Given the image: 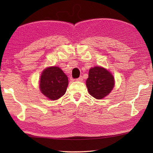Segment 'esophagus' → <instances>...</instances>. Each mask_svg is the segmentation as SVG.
<instances>
[{"instance_id":"34e87169","label":"esophagus","mask_w":153,"mask_h":153,"mask_svg":"<svg viewBox=\"0 0 153 153\" xmlns=\"http://www.w3.org/2000/svg\"><path fill=\"white\" fill-rule=\"evenodd\" d=\"M76 81H79V82H82L83 81V77L80 76L78 78L76 79Z\"/></svg>"}]
</instances>
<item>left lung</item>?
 <instances>
[{
	"instance_id": "obj_1",
	"label": "left lung",
	"mask_w": 153,
	"mask_h": 153,
	"mask_svg": "<svg viewBox=\"0 0 153 153\" xmlns=\"http://www.w3.org/2000/svg\"><path fill=\"white\" fill-rule=\"evenodd\" d=\"M113 76L102 67H94L89 70L86 86L90 94L97 99H101L113 90L115 84Z\"/></svg>"
}]
</instances>
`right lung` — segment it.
<instances>
[{"instance_id":"right-lung-1","label":"right lung","mask_w":153,"mask_h":153,"mask_svg":"<svg viewBox=\"0 0 153 153\" xmlns=\"http://www.w3.org/2000/svg\"><path fill=\"white\" fill-rule=\"evenodd\" d=\"M68 86V77L58 67H51L43 71L40 77V88L51 100H57L63 96Z\"/></svg>"}]
</instances>
